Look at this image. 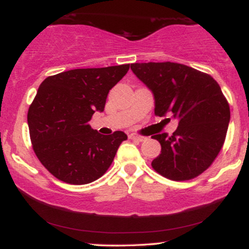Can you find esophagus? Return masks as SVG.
Returning <instances> with one entry per match:
<instances>
[{
    "label": "esophagus",
    "mask_w": 249,
    "mask_h": 249,
    "mask_svg": "<svg viewBox=\"0 0 249 249\" xmlns=\"http://www.w3.org/2000/svg\"><path fill=\"white\" fill-rule=\"evenodd\" d=\"M129 139L130 140H133V141H136V142H143L144 140V137H142V136H139V135H136V134H130L129 135Z\"/></svg>",
    "instance_id": "obj_1"
}]
</instances>
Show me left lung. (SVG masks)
I'll return each instance as SVG.
<instances>
[{
	"label": "left lung",
	"instance_id": "obj_1",
	"mask_svg": "<svg viewBox=\"0 0 249 249\" xmlns=\"http://www.w3.org/2000/svg\"><path fill=\"white\" fill-rule=\"evenodd\" d=\"M130 68L153 93L155 114L179 120L172 136H153L161 145L153 170L174 181L203 173L218 156L230 122V106L218 83L174 62L133 63Z\"/></svg>",
	"mask_w": 249,
	"mask_h": 249
}]
</instances>
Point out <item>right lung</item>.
I'll list each match as a JSON object with an SVG mask.
<instances>
[{"label": "right lung", "mask_w": 249, "mask_h": 249, "mask_svg": "<svg viewBox=\"0 0 249 249\" xmlns=\"http://www.w3.org/2000/svg\"><path fill=\"white\" fill-rule=\"evenodd\" d=\"M128 70L129 64L73 69L40 84L27 124L36 157L56 179L85 185L108 170L127 135H101L89 121L94 112H103L109 90Z\"/></svg>", "instance_id": "add662e5"}]
</instances>
